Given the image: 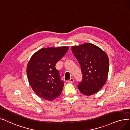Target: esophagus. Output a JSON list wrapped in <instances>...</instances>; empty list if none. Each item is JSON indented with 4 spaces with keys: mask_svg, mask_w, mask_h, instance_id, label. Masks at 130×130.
Listing matches in <instances>:
<instances>
[{
    "mask_svg": "<svg viewBox=\"0 0 130 130\" xmlns=\"http://www.w3.org/2000/svg\"><path fill=\"white\" fill-rule=\"evenodd\" d=\"M74 82H75V80H74V79L73 78H70V80L68 81V82L69 83H73Z\"/></svg>",
    "mask_w": 130,
    "mask_h": 130,
    "instance_id": "34e87169",
    "label": "esophagus"
}]
</instances>
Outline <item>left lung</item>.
I'll use <instances>...</instances> for the list:
<instances>
[{"instance_id":"left-lung-1","label":"left lung","mask_w":130,"mask_h":130,"mask_svg":"<svg viewBox=\"0 0 130 130\" xmlns=\"http://www.w3.org/2000/svg\"><path fill=\"white\" fill-rule=\"evenodd\" d=\"M73 54L81 67L83 81L78 88L86 96L94 95L105 84L108 75L109 59L98 46L86 43L71 47Z\"/></svg>"}]
</instances>
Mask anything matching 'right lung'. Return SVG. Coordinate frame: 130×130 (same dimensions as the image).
Instances as JSON below:
<instances>
[{"instance_id":"add662e5","label":"right lung","mask_w":130,"mask_h":130,"mask_svg":"<svg viewBox=\"0 0 130 130\" xmlns=\"http://www.w3.org/2000/svg\"><path fill=\"white\" fill-rule=\"evenodd\" d=\"M68 49L66 46L42 48L28 61L26 72L29 84L35 93L43 100L53 101L61 93L64 83L55 66Z\"/></svg>"}]
</instances>
